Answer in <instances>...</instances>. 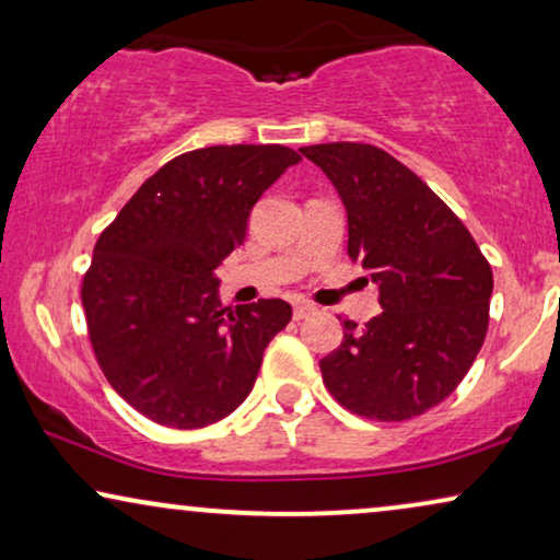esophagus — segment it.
<instances>
[{
    "label": "esophagus",
    "mask_w": 560,
    "mask_h": 560,
    "mask_svg": "<svg viewBox=\"0 0 560 560\" xmlns=\"http://www.w3.org/2000/svg\"><path fill=\"white\" fill-rule=\"evenodd\" d=\"M313 313H316V305H311V303H298L295 308H293V316H295V320L308 318V316H313Z\"/></svg>",
    "instance_id": "1"
}]
</instances>
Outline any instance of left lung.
Here are the masks:
<instances>
[{"instance_id":"8db88e82","label":"left lung","mask_w":560,"mask_h":560,"mask_svg":"<svg viewBox=\"0 0 560 560\" xmlns=\"http://www.w3.org/2000/svg\"><path fill=\"white\" fill-rule=\"evenodd\" d=\"M334 183L349 257L380 285L382 313L320 359L324 385L372 420H408L454 393L489 324L492 267L462 219L400 160L362 142L301 148Z\"/></svg>"}]
</instances>
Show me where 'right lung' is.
<instances>
[{
    "label": "right lung",
    "mask_w": 560,
    "mask_h": 560,
    "mask_svg": "<svg viewBox=\"0 0 560 560\" xmlns=\"http://www.w3.org/2000/svg\"><path fill=\"white\" fill-rule=\"evenodd\" d=\"M301 163L282 144H217L173 158L104 229L83 278L89 339L109 385L144 418L203 428L255 387L280 298L221 308L213 270L247 240L259 196Z\"/></svg>",
    "instance_id": "add662e5"
}]
</instances>
